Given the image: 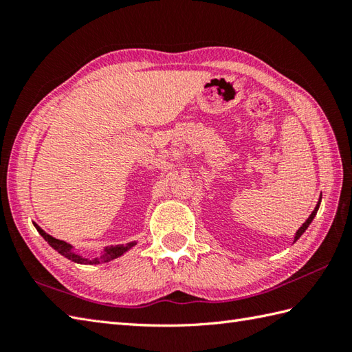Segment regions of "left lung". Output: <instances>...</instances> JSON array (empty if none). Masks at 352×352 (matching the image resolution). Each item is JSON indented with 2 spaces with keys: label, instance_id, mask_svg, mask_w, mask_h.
Masks as SVG:
<instances>
[{
  "label": "left lung",
  "instance_id": "1",
  "mask_svg": "<svg viewBox=\"0 0 352 352\" xmlns=\"http://www.w3.org/2000/svg\"><path fill=\"white\" fill-rule=\"evenodd\" d=\"M320 199H322V198H319V201H318V204H316V207H315V210H313L311 212V214L309 216V218H307V221H305L304 223H302V226L300 227V228H298L296 230V233H295V236H294V243L298 241V239H300L302 234H304V231L305 230H307L309 228V226H310V223H311V221L313 219H315V216H316V213H318V210H319V206H320Z\"/></svg>",
  "mask_w": 352,
  "mask_h": 352
}]
</instances>
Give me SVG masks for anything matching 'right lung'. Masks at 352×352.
Wrapping results in <instances>:
<instances>
[{
	"label": "right lung",
	"mask_w": 352,
	"mask_h": 352,
	"mask_svg": "<svg viewBox=\"0 0 352 352\" xmlns=\"http://www.w3.org/2000/svg\"><path fill=\"white\" fill-rule=\"evenodd\" d=\"M36 230L39 231V234L45 239L50 243L51 248H54L58 254H62L63 257H66L68 260L74 261V263H80V265H100V263H109V261L115 260L118 257L124 256L126 251H130L133 246H136L138 242H130V243H125V245H115V246H109V248L104 250L98 257H85L81 256L80 252L76 251V248L71 243H66L65 241H58V239L50 236L48 233H45V231L34 223Z\"/></svg>",
	"instance_id": "add662e5"
}]
</instances>
